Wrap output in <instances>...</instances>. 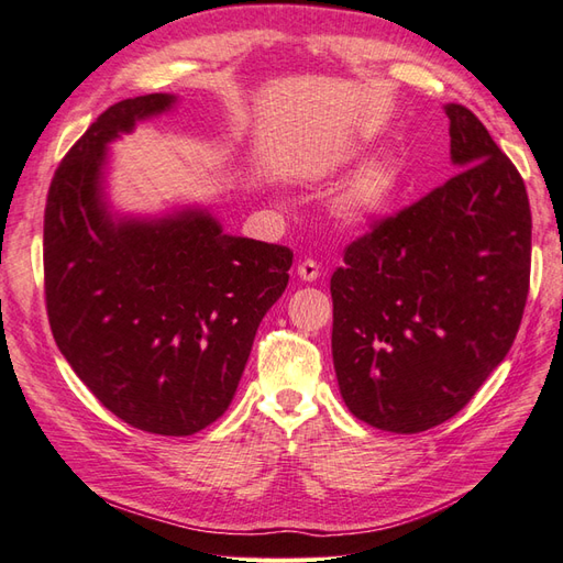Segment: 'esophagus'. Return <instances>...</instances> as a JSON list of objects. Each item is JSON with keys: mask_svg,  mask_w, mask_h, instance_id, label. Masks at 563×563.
Masks as SVG:
<instances>
[{"mask_svg": "<svg viewBox=\"0 0 563 563\" xmlns=\"http://www.w3.org/2000/svg\"><path fill=\"white\" fill-rule=\"evenodd\" d=\"M297 275H300V280L305 283H314L319 278V266L314 261H300L297 263Z\"/></svg>", "mask_w": 563, "mask_h": 563, "instance_id": "obj_1", "label": "esophagus"}]
</instances>
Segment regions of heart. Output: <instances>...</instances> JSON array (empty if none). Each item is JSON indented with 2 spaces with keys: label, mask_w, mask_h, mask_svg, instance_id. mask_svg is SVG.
I'll return each instance as SVG.
<instances>
[{
  "label": "heart",
  "mask_w": 563,
  "mask_h": 563,
  "mask_svg": "<svg viewBox=\"0 0 563 563\" xmlns=\"http://www.w3.org/2000/svg\"><path fill=\"white\" fill-rule=\"evenodd\" d=\"M353 154H341L349 159ZM401 190V169L391 162L363 166L333 202V214L345 227H367L385 214Z\"/></svg>",
  "instance_id": "heart-1"
}]
</instances>
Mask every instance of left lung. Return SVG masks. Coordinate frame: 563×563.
I'll return each mask as SVG.
<instances>
[{
    "mask_svg": "<svg viewBox=\"0 0 563 563\" xmlns=\"http://www.w3.org/2000/svg\"><path fill=\"white\" fill-rule=\"evenodd\" d=\"M445 113L457 174L355 239L331 275L341 397L389 433L464 409L508 355L530 290L522 178L470 109Z\"/></svg>",
    "mask_w": 563,
    "mask_h": 563,
    "instance_id": "obj_1",
    "label": "left lung"
}]
</instances>
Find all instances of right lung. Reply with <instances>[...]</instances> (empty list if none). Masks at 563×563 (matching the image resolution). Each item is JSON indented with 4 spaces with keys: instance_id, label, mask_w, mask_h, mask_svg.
<instances>
[{
    "instance_id": "right-lung-1",
    "label": "right lung",
    "mask_w": 563,
    "mask_h": 563,
    "mask_svg": "<svg viewBox=\"0 0 563 563\" xmlns=\"http://www.w3.org/2000/svg\"><path fill=\"white\" fill-rule=\"evenodd\" d=\"M176 101L147 93L103 111L57 166L43 227L59 353L106 409L157 435H194L227 411L292 266L288 246L224 234L208 208L111 210L109 145Z\"/></svg>"
}]
</instances>
